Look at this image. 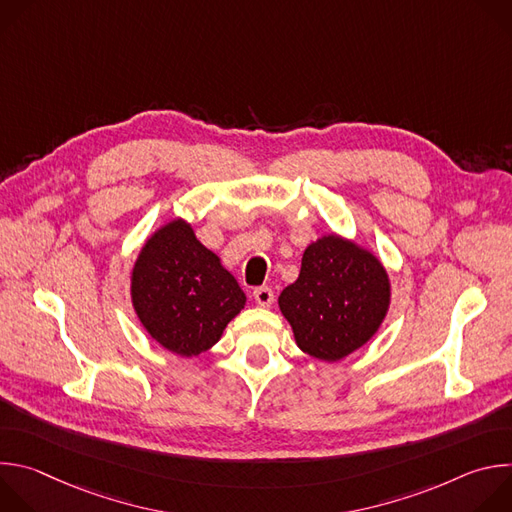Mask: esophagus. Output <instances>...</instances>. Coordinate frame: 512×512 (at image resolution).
<instances>
[{
    "mask_svg": "<svg viewBox=\"0 0 512 512\" xmlns=\"http://www.w3.org/2000/svg\"><path fill=\"white\" fill-rule=\"evenodd\" d=\"M253 298H255V302H257L259 306L267 308V306H271V304H273L275 294H273V289H271V287L261 285V287H255V289H253Z\"/></svg>",
    "mask_w": 512,
    "mask_h": 512,
    "instance_id": "esophagus-1",
    "label": "esophagus"
}]
</instances>
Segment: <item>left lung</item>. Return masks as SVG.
<instances>
[{"instance_id": "left-lung-1", "label": "left lung", "mask_w": 512, "mask_h": 512, "mask_svg": "<svg viewBox=\"0 0 512 512\" xmlns=\"http://www.w3.org/2000/svg\"><path fill=\"white\" fill-rule=\"evenodd\" d=\"M389 277L381 261L336 235L312 243L300 277L279 296L298 346L336 362L379 330L389 308Z\"/></svg>"}]
</instances>
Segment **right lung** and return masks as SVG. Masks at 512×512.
Segmentation results:
<instances>
[{
  "label": "right lung",
  "instance_id": "1",
  "mask_svg": "<svg viewBox=\"0 0 512 512\" xmlns=\"http://www.w3.org/2000/svg\"><path fill=\"white\" fill-rule=\"evenodd\" d=\"M131 298L137 318L170 352L196 356L221 338L245 294L184 221L162 227L135 261Z\"/></svg>",
  "mask_w": 512,
  "mask_h": 512
}]
</instances>
